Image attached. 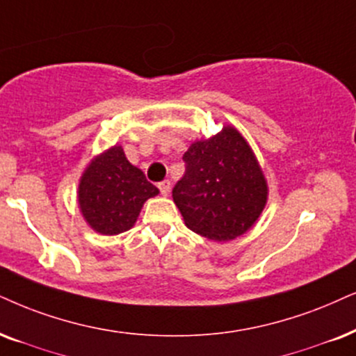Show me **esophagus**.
<instances>
[{"label":"esophagus","instance_id":"1","mask_svg":"<svg viewBox=\"0 0 356 356\" xmlns=\"http://www.w3.org/2000/svg\"><path fill=\"white\" fill-rule=\"evenodd\" d=\"M159 191H161V193H163V195L168 197L169 192H170V182H169V181L161 182V184H159Z\"/></svg>","mask_w":356,"mask_h":356}]
</instances>
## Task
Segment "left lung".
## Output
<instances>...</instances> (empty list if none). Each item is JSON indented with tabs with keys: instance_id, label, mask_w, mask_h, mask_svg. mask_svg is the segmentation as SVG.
Returning a JSON list of instances; mask_svg holds the SVG:
<instances>
[{
	"instance_id": "1",
	"label": "left lung",
	"mask_w": 356,
	"mask_h": 356,
	"mask_svg": "<svg viewBox=\"0 0 356 356\" xmlns=\"http://www.w3.org/2000/svg\"><path fill=\"white\" fill-rule=\"evenodd\" d=\"M186 174L172 191L186 227L213 241L245 235L268 204V181L253 149L235 126L193 141Z\"/></svg>"
}]
</instances>
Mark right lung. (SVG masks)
<instances>
[{"label": "right lung", "mask_w": 356, "mask_h": 356, "mask_svg": "<svg viewBox=\"0 0 356 356\" xmlns=\"http://www.w3.org/2000/svg\"><path fill=\"white\" fill-rule=\"evenodd\" d=\"M159 188L146 181L141 169L126 159L115 145L93 157L79 181L80 213L100 235H120L134 227L143 205Z\"/></svg>", "instance_id": "add662e5"}]
</instances>
